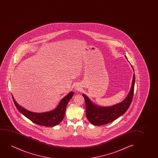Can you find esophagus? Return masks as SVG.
Masks as SVG:
<instances>
[{
  "label": "esophagus",
  "mask_w": 158,
  "mask_h": 158,
  "mask_svg": "<svg viewBox=\"0 0 158 158\" xmlns=\"http://www.w3.org/2000/svg\"><path fill=\"white\" fill-rule=\"evenodd\" d=\"M76 89H78V90H79V87L78 86H76Z\"/></svg>",
  "instance_id": "obj_1"
}]
</instances>
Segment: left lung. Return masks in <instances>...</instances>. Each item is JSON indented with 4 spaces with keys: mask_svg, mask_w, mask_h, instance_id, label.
<instances>
[{
    "mask_svg": "<svg viewBox=\"0 0 158 158\" xmlns=\"http://www.w3.org/2000/svg\"><path fill=\"white\" fill-rule=\"evenodd\" d=\"M126 58L127 59L126 56ZM132 69L134 72V69L131 65ZM135 74H133L132 86L130 92L123 102L109 107H102L94 104L86 95L82 94L86 102V113L88 120L92 125L102 126L110 123L119 117L123 115L129 108L132 102L134 85H135Z\"/></svg>",
    "mask_w": 158,
    "mask_h": 158,
    "instance_id": "8db88e82",
    "label": "left lung"
}]
</instances>
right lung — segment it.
Returning a JSON list of instances; mask_svg holds the SVG:
<instances>
[{
  "mask_svg": "<svg viewBox=\"0 0 158 158\" xmlns=\"http://www.w3.org/2000/svg\"><path fill=\"white\" fill-rule=\"evenodd\" d=\"M73 94V92H71L61 100L58 105L53 110L43 113L33 112L27 110L18 104L13 95L12 98L18 110L33 123L39 125L53 127L58 125L63 120L67 105Z\"/></svg>",
  "mask_w": 158,
  "mask_h": 158,
  "instance_id": "1",
  "label": "right lung"
}]
</instances>
